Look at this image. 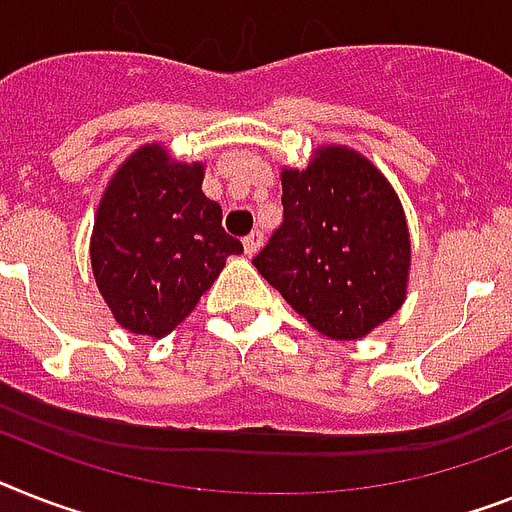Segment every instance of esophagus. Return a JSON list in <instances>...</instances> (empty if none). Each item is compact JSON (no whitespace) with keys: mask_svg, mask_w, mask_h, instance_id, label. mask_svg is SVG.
Masks as SVG:
<instances>
[{"mask_svg":"<svg viewBox=\"0 0 512 512\" xmlns=\"http://www.w3.org/2000/svg\"><path fill=\"white\" fill-rule=\"evenodd\" d=\"M261 243H264V235H261L259 230L248 232L246 238H243V248H246V253H248V256H253V253L259 251V248H261Z\"/></svg>","mask_w":512,"mask_h":512,"instance_id":"esophagus-1","label":"esophagus"}]
</instances>
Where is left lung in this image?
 <instances>
[{
    "instance_id": "obj_1",
    "label": "left lung",
    "mask_w": 512,
    "mask_h": 512,
    "mask_svg": "<svg viewBox=\"0 0 512 512\" xmlns=\"http://www.w3.org/2000/svg\"><path fill=\"white\" fill-rule=\"evenodd\" d=\"M274 290L332 340H356L405 301L411 238L382 172L342 146L282 172V225L253 256Z\"/></svg>"
}]
</instances>
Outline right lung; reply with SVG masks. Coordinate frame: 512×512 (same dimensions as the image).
Returning <instances> with one entry per match:
<instances>
[{"label": "right lung", "instance_id": "1", "mask_svg": "<svg viewBox=\"0 0 512 512\" xmlns=\"http://www.w3.org/2000/svg\"><path fill=\"white\" fill-rule=\"evenodd\" d=\"M201 180V164L170 162L154 143L122 164L101 198L91 266L99 293L128 332L170 335L217 280L227 256L243 253Z\"/></svg>", "mask_w": 512, "mask_h": 512}]
</instances>
